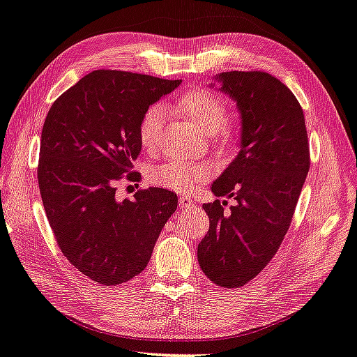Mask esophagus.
<instances>
[{
  "label": "esophagus",
  "mask_w": 357,
  "mask_h": 357,
  "mask_svg": "<svg viewBox=\"0 0 357 357\" xmlns=\"http://www.w3.org/2000/svg\"><path fill=\"white\" fill-rule=\"evenodd\" d=\"M178 206L182 207V209H190V207L195 206V201L188 196H180L178 197Z\"/></svg>",
  "instance_id": "obj_1"
}]
</instances>
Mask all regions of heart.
Wrapping results in <instances>:
<instances>
[{"label":"heart","mask_w":357,"mask_h":357,"mask_svg":"<svg viewBox=\"0 0 357 357\" xmlns=\"http://www.w3.org/2000/svg\"><path fill=\"white\" fill-rule=\"evenodd\" d=\"M174 109L186 119L197 132L211 137L218 135L223 146L233 145L234 135L223 128L228 123V108L215 94L204 89H191L177 98ZM164 124V112L161 105H153L146 109L139 124V140L144 150L153 151L160 144V134ZM212 175L209 164L188 161H167L153 169L150 180L162 188L188 195L197 185L204 183Z\"/></svg>","instance_id":"1"}]
</instances>
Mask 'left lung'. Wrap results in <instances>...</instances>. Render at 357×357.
<instances>
[{"label":"left lung","instance_id":"8db88e82","mask_svg":"<svg viewBox=\"0 0 357 357\" xmlns=\"http://www.w3.org/2000/svg\"><path fill=\"white\" fill-rule=\"evenodd\" d=\"M227 94L241 118L239 151L211 185L228 201L202 204L211 220L197 261L212 282L239 287L268 265L292 222L310 169L303 109L286 84L265 71H225L211 87Z\"/></svg>","mask_w":357,"mask_h":357}]
</instances>
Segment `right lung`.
<instances>
[{"instance_id": "obj_1", "label": "right lung", "mask_w": 357, "mask_h": 357, "mask_svg": "<svg viewBox=\"0 0 357 357\" xmlns=\"http://www.w3.org/2000/svg\"><path fill=\"white\" fill-rule=\"evenodd\" d=\"M180 79L97 70L65 91L41 132L38 183L46 217L62 254L103 286H118L145 270L161 229L177 209V195L140 190L116 199L142 145L139 124Z\"/></svg>"}]
</instances>
